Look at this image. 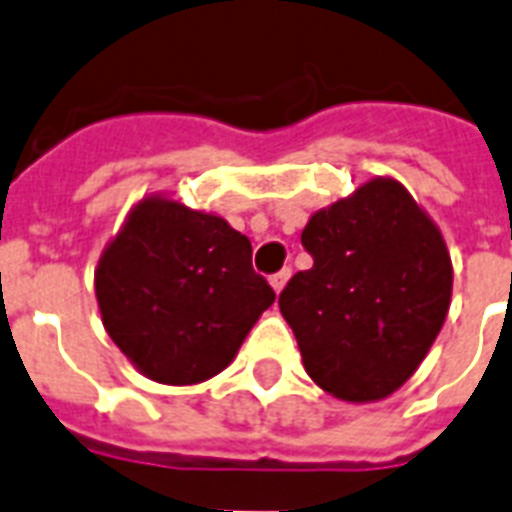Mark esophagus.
Listing matches in <instances>:
<instances>
[{
  "mask_svg": "<svg viewBox=\"0 0 512 512\" xmlns=\"http://www.w3.org/2000/svg\"><path fill=\"white\" fill-rule=\"evenodd\" d=\"M289 276H292V268H281L278 273H273V276H270V286L276 289V294L284 289L286 281H289Z\"/></svg>",
  "mask_w": 512,
  "mask_h": 512,
  "instance_id": "esophagus-1",
  "label": "esophagus"
}]
</instances>
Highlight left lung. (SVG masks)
I'll list each match as a JSON object with an SVG mask.
<instances>
[{
  "label": "left lung",
  "mask_w": 512,
  "mask_h": 512,
  "mask_svg": "<svg viewBox=\"0 0 512 512\" xmlns=\"http://www.w3.org/2000/svg\"><path fill=\"white\" fill-rule=\"evenodd\" d=\"M313 268L289 278L278 307L305 371L347 402L400 389L431 350L452 294L439 228L392 178L360 186L310 218Z\"/></svg>",
  "instance_id": "1"
}]
</instances>
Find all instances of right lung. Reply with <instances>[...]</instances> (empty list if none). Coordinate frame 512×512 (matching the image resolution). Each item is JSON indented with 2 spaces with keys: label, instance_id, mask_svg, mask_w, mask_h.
Returning a JSON list of instances; mask_svg holds the SVG:
<instances>
[{
  "label": "right lung",
  "instance_id": "1",
  "mask_svg": "<svg viewBox=\"0 0 512 512\" xmlns=\"http://www.w3.org/2000/svg\"><path fill=\"white\" fill-rule=\"evenodd\" d=\"M107 334L160 384H197L226 368L276 299L252 244L218 215L144 199L99 260Z\"/></svg>",
  "mask_w": 512,
  "mask_h": 512
}]
</instances>
